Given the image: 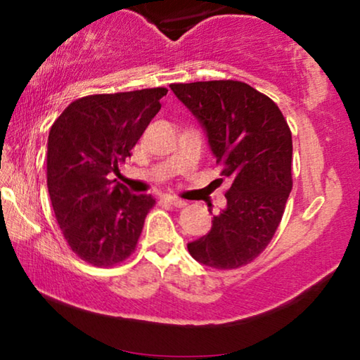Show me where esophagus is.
Instances as JSON below:
<instances>
[{"instance_id":"obj_1","label":"esophagus","mask_w":360,"mask_h":360,"mask_svg":"<svg viewBox=\"0 0 360 360\" xmlns=\"http://www.w3.org/2000/svg\"><path fill=\"white\" fill-rule=\"evenodd\" d=\"M162 200H164L167 205L176 206V208H184V206L186 205V201H185V200L176 198V196H174V195H164V196H162Z\"/></svg>"}]
</instances>
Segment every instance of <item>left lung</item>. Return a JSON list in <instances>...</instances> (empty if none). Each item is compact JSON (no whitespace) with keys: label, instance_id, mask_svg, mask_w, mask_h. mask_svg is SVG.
<instances>
[{"label":"left lung","instance_id":"obj_1","mask_svg":"<svg viewBox=\"0 0 360 360\" xmlns=\"http://www.w3.org/2000/svg\"><path fill=\"white\" fill-rule=\"evenodd\" d=\"M203 124L208 142L229 180L226 208L211 231L188 244L200 264L239 269L267 248L292 191V131L267 95L238 80L170 85ZM221 179V181H223Z\"/></svg>","mask_w":360,"mask_h":360}]
</instances>
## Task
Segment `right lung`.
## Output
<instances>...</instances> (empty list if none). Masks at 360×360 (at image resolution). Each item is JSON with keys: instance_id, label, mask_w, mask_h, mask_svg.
<instances>
[{"instance_id": "obj_1", "label": "right lung", "mask_w": 360, "mask_h": 360, "mask_svg": "<svg viewBox=\"0 0 360 360\" xmlns=\"http://www.w3.org/2000/svg\"><path fill=\"white\" fill-rule=\"evenodd\" d=\"M167 88L90 95L57 117L47 142V188L63 238L86 264L112 267L136 250L150 195L111 180L160 110Z\"/></svg>"}]
</instances>
